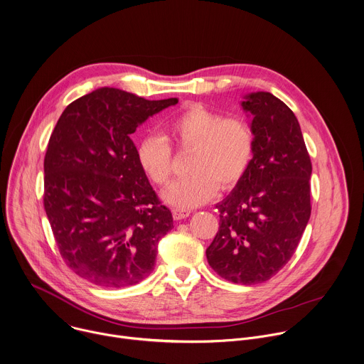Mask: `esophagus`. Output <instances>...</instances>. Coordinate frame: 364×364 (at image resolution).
Wrapping results in <instances>:
<instances>
[{
    "label": "esophagus",
    "mask_w": 364,
    "mask_h": 364,
    "mask_svg": "<svg viewBox=\"0 0 364 364\" xmlns=\"http://www.w3.org/2000/svg\"><path fill=\"white\" fill-rule=\"evenodd\" d=\"M190 214H191V211H190V210H186V208H174V210H173V217H174V220L187 218Z\"/></svg>",
    "instance_id": "1"
}]
</instances>
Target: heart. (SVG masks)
<instances>
[{"instance_id": "heart-1", "label": "heart", "mask_w": 364, "mask_h": 364, "mask_svg": "<svg viewBox=\"0 0 364 364\" xmlns=\"http://www.w3.org/2000/svg\"><path fill=\"white\" fill-rule=\"evenodd\" d=\"M167 134L183 150H193L190 176L174 181L163 197L178 208L208 201L217 191L231 188L245 176L255 150V136L245 119L224 118L203 105H191L177 114ZM139 163L150 180L166 186L173 174V151L167 140L146 137L137 151Z\"/></svg>"}]
</instances>
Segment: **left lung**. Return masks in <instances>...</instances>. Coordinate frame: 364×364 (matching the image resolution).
<instances>
[{
    "instance_id": "8db88e82",
    "label": "left lung",
    "mask_w": 364,
    "mask_h": 364,
    "mask_svg": "<svg viewBox=\"0 0 364 364\" xmlns=\"http://www.w3.org/2000/svg\"><path fill=\"white\" fill-rule=\"evenodd\" d=\"M252 117L253 159L215 207L220 227L205 250L211 269L237 284L277 274L296 252L309 223L311 161L294 112L272 92L245 95Z\"/></svg>"
}]
</instances>
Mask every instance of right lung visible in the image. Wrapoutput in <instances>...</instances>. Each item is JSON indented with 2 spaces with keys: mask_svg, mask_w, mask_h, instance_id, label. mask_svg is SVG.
I'll list each match as a JSON object with an SVG mask.
<instances>
[{
  "mask_svg": "<svg viewBox=\"0 0 364 364\" xmlns=\"http://www.w3.org/2000/svg\"><path fill=\"white\" fill-rule=\"evenodd\" d=\"M177 98L150 101L102 87L63 111L44 159V208L65 264L108 289L137 284L173 228L132 134Z\"/></svg>",
  "mask_w": 364,
  "mask_h": 364,
  "instance_id": "obj_1",
  "label": "right lung"
}]
</instances>
